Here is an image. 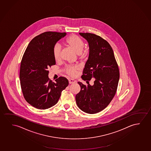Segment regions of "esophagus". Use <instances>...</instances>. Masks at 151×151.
<instances>
[{
    "label": "esophagus",
    "instance_id": "esophagus-1",
    "mask_svg": "<svg viewBox=\"0 0 151 151\" xmlns=\"http://www.w3.org/2000/svg\"><path fill=\"white\" fill-rule=\"evenodd\" d=\"M68 82H69L70 84H72V83H76V81H75V80H74V79H69Z\"/></svg>",
    "mask_w": 151,
    "mask_h": 151
}]
</instances>
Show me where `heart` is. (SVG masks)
I'll use <instances>...</instances> for the list:
<instances>
[{
  "mask_svg": "<svg viewBox=\"0 0 151 151\" xmlns=\"http://www.w3.org/2000/svg\"><path fill=\"white\" fill-rule=\"evenodd\" d=\"M65 44L72 49L78 55L80 59H84L87 55L86 50H83L84 44L83 40L76 35H72L65 40ZM61 47L59 45H56L53 48V55L55 61H58L61 58ZM79 70L78 66H68L66 67L65 72L70 77H74Z\"/></svg>",
  "mask_w": 151,
  "mask_h": 151,
  "instance_id": "heart-1",
  "label": "heart"
}]
</instances>
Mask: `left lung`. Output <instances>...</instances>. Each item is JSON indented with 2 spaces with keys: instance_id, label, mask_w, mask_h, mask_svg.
<instances>
[{
  "instance_id": "1",
  "label": "left lung",
  "mask_w": 151,
  "mask_h": 151,
  "mask_svg": "<svg viewBox=\"0 0 151 151\" xmlns=\"http://www.w3.org/2000/svg\"><path fill=\"white\" fill-rule=\"evenodd\" d=\"M88 43L89 54L81 78L88 81L94 79L93 85L81 86L76 96L78 107L88 114L102 111L114 98L119 79V71L109 43L99 36L91 33H79Z\"/></svg>"
}]
</instances>
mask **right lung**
Listing matches in <instances>:
<instances>
[{
  "mask_svg": "<svg viewBox=\"0 0 151 151\" xmlns=\"http://www.w3.org/2000/svg\"><path fill=\"white\" fill-rule=\"evenodd\" d=\"M66 33L47 32L29 43L21 62L20 79L24 98L33 107L45 109L58 102L61 92L68 85V79L60 77L53 82L48 68L55 64L53 48Z\"/></svg>",
  "mask_w": 151,
  "mask_h": 151,
  "instance_id": "right-lung-1",
  "label": "right lung"
}]
</instances>
